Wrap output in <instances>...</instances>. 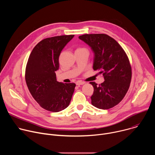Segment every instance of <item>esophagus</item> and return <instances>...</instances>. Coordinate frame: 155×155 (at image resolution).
<instances>
[{
	"instance_id": "obj_1",
	"label": "esophagus",
	"mask_w": 155,
	"mask_h": 155,
	"mask_svg": "<svg viewBox=\"0 0 155 155\" xmlns=\"http://www.w3.org/2000/svg\"><path fill=\"white\" fill-rule=\"evenodd\" d=\"M85 83L84 81H77L76 82V84L77 85H82L83 84H84Z\"/></svg>"
}]
</instances>
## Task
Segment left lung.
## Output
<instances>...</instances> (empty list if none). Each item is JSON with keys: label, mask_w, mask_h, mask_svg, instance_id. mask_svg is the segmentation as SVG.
Returning <instances> with one entry per match:
<instances>
[{"label": "left lung", "mask_w": 155, "mask_h": 155, "mask_svg": "<svg viewBox=\"0 0 155 155\" xmlns=\"http://www.w3.org/2000/svg\"><path fill=\"white\" fill-rule=\"evenodd\" d=\"M80 40L89 45L94 53L93 69L102 74L105 81L93 86L91 104L100 109H109L118 104L125 96L132 77L129 59L120 44L104 34H84Z\"/></svg>", "instance_id": "obj_1"}]
</instances>
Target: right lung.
Instances as JSON below:
<instances>
[{
  "label": "right lung",
  "instance_id": "right-lung-1",
  "mask_svg": "<svg viewBox=\"0 0 155 155\" xmlns=\"http://www.w3.org/2000/svg\"><path fill=\"white\" fill-rule=\"evenodd\" d=\"M74 35H60L40 41L32 50L26 65L25 79L28 89L37 103L47 110L58 112L67 108L75 84L56 80L61 51Z\"/></svg>",
  "mask_w": 155,
  "mask_h": 155
}]
</instances>
